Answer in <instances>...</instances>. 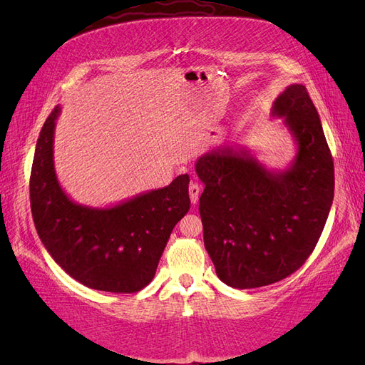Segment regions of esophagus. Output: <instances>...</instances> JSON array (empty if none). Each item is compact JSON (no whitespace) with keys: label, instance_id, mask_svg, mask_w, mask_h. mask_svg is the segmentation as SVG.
Listing matches in <instances>:
<instances>
[{"label":"esophagus","instance_id":"obj_1","mask_svg":"<svg viewBox=\"0 0 365 365\" xmlns=\"http://www.w3.org/2000/svg\"><path fill=\"white\" fill-rule=\"evenodd\" d=\"M189 193H190L192 204H196L197 200H200V195H201V185L197 184V182H190Z\"/></svg>","mask_w":365,"mask_h":365}]
</instances>
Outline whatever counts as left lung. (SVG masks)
<instances>
[{
	"label": "left lung",
	"mask_w": 365,
	"mask_h": 365,
	"mask_svg": "<svg viewBox=\"0 0 365 365\" xmlns=\"http://www.w3.org/2000/svg\"><path fill=\"white\" fill-rule=\"evenodd\" d=\"M295 143L291 168L272 172L247 150L213 149L196 161L204 245L217 277L236 289L283 280L311 256L334 201V160L303 85L275 98Z\"/></svg>",
	"instance_id": "obj_1"
}]
</instances>
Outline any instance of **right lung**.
<instances>
[{
	"label": "right lung",
	"mask_w": 365,
	"mask_h": 365,
	"mask_svg": "<svg viewBox=\"0 0 365 365\" xmlns=\"http://www.w3.org/2000/svg\"><path fill=\"white\" fill-rule=\"evenodd\" d=\"M56 106L43 123L30 175L35 227L50 256L91 289L132 294L155 275L173 227L190 208L189 175L111 208L73 202L58 182L53 163Z\"/></svg>",
	"instance_id": "obj_1"
}]
</instances>
